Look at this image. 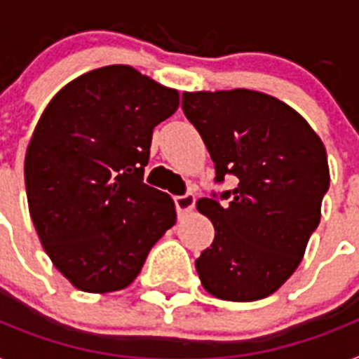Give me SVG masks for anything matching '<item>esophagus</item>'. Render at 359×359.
Masks as SVG:
<instances>
[{
	"instance_id": "34e87169",
	"label": "esophagus",
	"mask_w": 359,
	"mask_h": 359,
	"mask_svg": "<svg viewBox=\"0 0 359 359\" xmlns=\"http://www.w3.org/2000/svg\"><path fill=\"white\" fill-rule=\"evenodd\" d=\"M173 201L175 208H177L179 214H186V212H189L195 206V195L189 194V191L184 195H177V197H173Z\"/></svg>"
}]
</instances>
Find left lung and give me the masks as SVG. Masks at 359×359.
Masks as SVG:
<instances>
[{"label":"left lung","mask_w":359,"mask_h":359,"mask_svg":"<svg viewBox=\"0 0 359 359\" xmlns=\"http://www.w3.org/2000/svg\"><path fill=\"white\" fill-rule=\"evenodd\" d=\"M182 110L214 160L215 184L197 208L214 223L212 245L195 260L217 299L269 297L299 267L330 186L321 138L301 114L252 90L182 94Z\"/></svg>","instance_id":"8db88e82"}]
</instances>
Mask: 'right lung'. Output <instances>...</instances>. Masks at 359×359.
Returning a JSON list of instances; mask_svg holds the SVG:
<instances>
[{
  "label": "right lung",
  "mask_w": 359,
  "mask_h": 359,
  "mask_svg": "<svg viewBox=\"0 0 359 359\" xmlns=\"http://www.w3.org/2000/svg\"><path fill=\"white\" fill-rule=\"evenodd\" d=\"M177 107V90L107 66L66 84L43 110L25 154L29 214L77 290L127 287L175 225L173 201L145 184L144 171L153 129Z\"/></svg>",
  "instance_id": "1"
}]
</instances>
